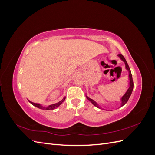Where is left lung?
<instances>
[{
  "label": "left lung",
  "mask_w": 155,
  "mask_h": 155,
  "mask_svg": "<svg viewBox=\"0 0 155 155\" xmlns=\"http://www.w3.org/2000/svg\"><path fill=\"white\" fill-rule=\"evenodd\" d=\"M118 56L120 58V59H121V61H123L124 62L125 65V68H126V70H127L128 72H129V88H128L126 92L124 94V95L122 97H121V99H120V101H121V107H122V106H124V105H125L126 103L127 102V101L129 100V97H130V95H131V94H132V92H133V91L134 84H133L132 74H131V72H130V68H129V65H128L125 59L124 58V56H123L122 55H121V54H119V55H118ZM86 97H87V99H88L89 101H91V103H92V104L94 105L95 107H96L97 108H99V109H101V107L99 105H98L94 100H93L92 99H91V98L88 97V96H87V94H86Z\"/></svg>",
  "instance_id": "1"
}]
</instances>
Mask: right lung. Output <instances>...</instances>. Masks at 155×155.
<instances>
[{"mask_svg":"<svg viewBox=\"0 0 155 155\" xmlns=\"http://www.w3.org/2000/svg\"><path fill=\"white\" fill-rule=\"evenodd\" d=\"M65 98H66V97H64L63 99L61 100L60 101L56 103V104H52V105H50L48 107H43L42 105L39 104H35V103H34V102H31V101L28 100V101L30 103V104L31 105H33L34 106L39 108V109H43V110H54L55 109H56V108H58L61 104H62V103L64 101Z\"/></svg>","mask_w":155,"mask_h":155,"instance_id":"obj_1","label":"right lung"}]
</instances>
